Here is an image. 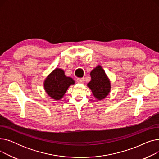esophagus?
<instances>
[{"label": "esophagus", "mask_w": 159, "mask_h": 159, "mask_svg": "<svg viewBox=\"0 0 159 159\" xmlns=\"http://www.w3.org/2000/svg\"><path fill=\"white\" fill-rule=\"evenodd\" d=\"M77 82L81 83V84H82V83H84V77H83V78H78L77 79Z\"/></svg>", "instance_id": "34e87169"}]
</instances>
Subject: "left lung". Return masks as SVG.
<instances>
[{"instance_id": "8db88e82", "label": "left lung", "mask_w": 159, "mask_h": 159, "mask_svg": "<svg viewBox=\"0 0 159 159\" xmlns=\"http://www.w3.org/2000/svg\"><path fill=\"white\" fill-rule=\"evenodd\" d=\"M91 80L87 86L98 100L104 99L110 93L111 83L110 79L101 66H97L90 73Z\"/></svg>"}]
</instances>
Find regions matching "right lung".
Here are the masks:
<instances>
[{"instance_id": "right-lung-1", "label": "right lung", "mask_w": 159, "mask_h": 159, "mask_svg": "<svg viewBox=\"0 0 159 159\" xmlns=\"http://www.w3.org/2000/svg\"><path fill=\"white\" fill-rule=\"evenodd\" d=\"M74 84L73 79L66 77L62 69L56 68L45 79L44 88L49 97L58 101L64 97L68 88Z\"/></svg>"}]
</instances>
